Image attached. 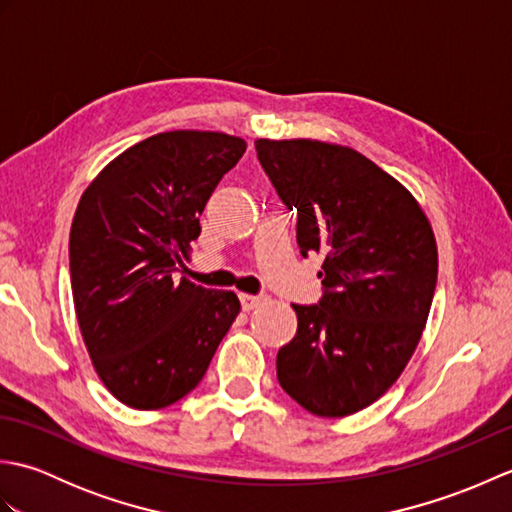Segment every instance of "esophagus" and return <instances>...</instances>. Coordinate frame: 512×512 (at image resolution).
<instances>
[{
  "label": "esophagus",
  "instance_id": "34e87169",
  "mask_svg": "<svg viewBox=\"0 0 512 512\" xmlns=\"http://www.w3.org/2000/svg\"><path fill=\"white\" fill-rule=\"evenodd\" d=\"M239 301H242V308L248 312L264 301V295H246V292H242V295H239Z\"/></svg>",
  "mask_w": 512,
  "mask_h": 512
}]
</instances>
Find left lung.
<instances>
[{
    "label": "left lung",
    "mask_w": 512,
    "mask_h": 512,
    "mask_svg": "<svg viewBox=\"0 0 512 512\" xmlns=\"http://www.w3.org/2000/svg\"><path fill=\"white\" fill-rule=\"evenodd\" d=\"M255 149L297 213L301 255H325L319 306L292 303L297 334L277 354L279 385L314 416H352L416 352L438 281L436 235L409 189L361 151L312 138H257Z\"/></svg>",
    "instance_id": "8db88e82"
}]
</instances>
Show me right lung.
<instances>
[{"label": "right lung", "mask_w": 512, "mask_h": 512, "mask_svg": "<svg viewBox=\"0 0 512 512\" xmlns=\"http://www.w3.org/2000/svg\"><path fill=\"white\" fill-rule=\"evenodd\" d=\"M246 140L173 129L116 156L83 191L70 228L72 299L110 394L162 409L198 387L239 314L233 290L178 277L217 182Z\"/></svg>", "instance_id": "add662e5"}]
</instances>
